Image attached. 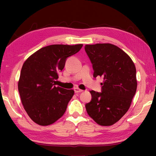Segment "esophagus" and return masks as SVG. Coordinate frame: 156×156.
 <instances>
[{"label":"esophagus","instance_id":"1","mask_svg":"<svg viewBox=\"0 0 156 156\" xmlns=\"http://www.w3.org/2000/svg\"><path fill=\"white\" fill-rule=\"evenodd\" d=\"M74 91H75V93H76V94H78V93H80V92H82V91H83V90H82V89H79L78 87H75L74 88Z\"/></svg>","mask_w":156,"mask_h":156}]
</instances>
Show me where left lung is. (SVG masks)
Masks as SVG:
<instances>
[{"mask_svg":"<svg viewBox=\"0 0 156 156\" xmlns=\"http://www.w3.org/2000/svg\"><path fill=\"white\" fill-rule=\"evenodd\" d=\"M94 77L103 78L102 92L90 91L91 100L85 105L88 115L102 126L117 122L127 112L137 89L136 69L130 57L109 43L86 44Z\"/></svg>","mask_w":156,"mask_h":156,"instance_id":"obj_1","label":"left lung"}]
</instances>
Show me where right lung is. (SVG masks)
<instances>
[{
	"label": "right lung",
	"instance_id": "1",
	"mask_svg": "<svg viewBox=\"0 0 156 156\" xmlns=\"http://www.w3.org/2000/svg\"><path fill=\"white\" fill-rule=\"evenodd\" d=\"M82 47V44H51L25 60L18 87L24 109L34 122L41 126L51 125L65 113L74 91L55 85L66 60Z\"/></svg>",
	"mask_w": 156,
	"mask_h": 156
}]
</instances>
